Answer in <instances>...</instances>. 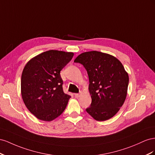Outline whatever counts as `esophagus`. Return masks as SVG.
<instances>
[{
	"label": "esophagus",
	"mask_w": 155,
	"mask_h": 155,
	"mask_svg": "<svg viewBox=\"0 0 155 155\" xmlns=\"http://www.w3.org/2000/svg\"><path fill=\"white\" fill-rule=\"evenodd\" d=\"M81 92L79 93V94H74V97H76V98H78V97L81 96Z\"/></svg>",
	"instance_id": "1"
}]
</instances>
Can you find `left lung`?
<instances>
[{"label":"left lung","mask_w":155,"mask_h":155,"mask_svg":"<svg viewBox=\"0 0 155 155\" xmlns=\"http://www.w3.org/2000/svg\"><path fill=\"white\" fill-rule=\"evenodd\" d=\"M74 62L83 65L89 77L90 107L86 112L97 121L112 117L126 99L129 75L114 56L98 51L78 55Z\"/></svg>","instance_id":"left-lung-1"}]
</instances>
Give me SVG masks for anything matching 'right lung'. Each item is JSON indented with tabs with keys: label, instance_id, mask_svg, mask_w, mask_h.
Listing matches in <instances>:
<instances>
[{
	"label": "right lung",
	"instance_id": "1",
	"mask_svg": "<svg viewBox=\"0 0 155 155\" xmlns=\"http://www.w3.org/2000/svg\"><path fill=\"white\" fill-rule=\"evenodd\" d=\"M73 52L51 50L26 64L21 75V95L26 108L39 119L51 121L64 111L70 95L63 90L60 71Z\"/></svg>",
	"mask_w": 155,
	"mask_h": 155
}]
</instances>
